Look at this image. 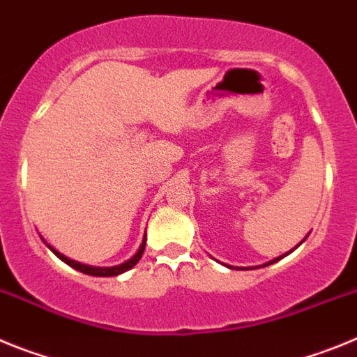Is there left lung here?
I'll return each instance as SVG.
<instances>
[{"label":"left lung","mask_w":357,"mask_h":357,"mask_svg":"<svg viewBox=\"0 0 357 357\" xmlns=\"http://www.w3.org/2000/svg\"><path fill=\"white\" fill-rule=\"evenodd\" d=\"M305 239H307V236H305V238H304V239H302V241H301V243H298V245H296V247H295V248H298V247H301V245H302V243H304V241H305ZM295 248H291V250H289V252H286V254L279 255V257H275V259H272V261H268V263H264V264H259V266H250V268H252V270H254V268H264V266H270V264L277 263V261H280V259H282V257H286V255H288V254H291V252H293V250H295ZM227 266H229V264H227ZM229 268H232V266H229ZM236 270H243V268H236Z\"/></svg>","instance_id":"left-lung-1"}]
</instances>
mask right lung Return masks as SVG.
Listing matches in <instances>:
<instances>
[{
	"instance_id": "add662e5",
	"label": "right lung",
	"mask_w": 357,
	"mask_h": 357,
	"mask_svg": "<svg viewBox=\"0 0 357 357\" xmlns=\"http://www.w3.org/2000/svg\"><path fill=\"white\" fill-rule=\"evenodd\" d=\"M43 241H44V239H43ZM44 243H46V241H44ZM144 245H146V232H144V238H143V243H141L139 250L135 252L130 259L125 261V263H121V264H116V266L102 268V266H89V264H82V263H78V261L69 259V257H66L64 254H61V252L55 250L52 245H48V243H46V247H48L50 250H52L53 254L59 257V259L64 261L66 264H69V266L75 268V270H78V272L85 273V275H93V277H114V275H119V273H125L127 270H130V268H134L135 264L139 263L141 255H143V252H144Z\"/></svg>"
}]
</instances>
